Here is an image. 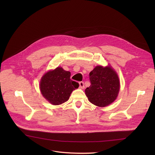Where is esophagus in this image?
<instances>
[{
	"mask_svg": "<svg viewBox=\"0 0 155 155\" xmlns=\"http://www.w3.org/2000/svg\"><path fill=\"white\" fill-rule=\"evenodd\" d=\"M79 85H80V88H84L85 86H84V83L83 82H80Z\"/></svg>",
	"mask_w": 155,
	"mask_h": 155,
	"instance_id": "esophagus-1",
	"label": "esophagus"
}]
</instances>
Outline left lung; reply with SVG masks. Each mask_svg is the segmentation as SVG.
I'll list each match as a JSON object with an SVG mask.
<instances>
[{
    "instance_id": "obj_1",
    "label": "left lung",
    "mask_w": 155,
    "mask_h": 155,
    "mask_svg": "<svg viewBox=\"0 0 155 155\" xmlns=\"http://www.w3.org/2000/svg\"><path fill=\"white\" fill-rule=\"evenodd\" d=\"M91 85L85 89L88 101L98 107H105L118 95L120 82L116 71L111 67L97 66L89 73Z\"/></svg>"
}]
</instances>
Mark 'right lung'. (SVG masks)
Returning a JSON list of instances; mask_svg holds the SVG:
<instances>
[{"label":"right lung","instance_id":"1","mask_svg":"<svg viewBox=\"0 0 155 155\" xmlns=\"http://www.w3.org/2000/svg\"><path fill=\"white\" fill-rule=\"evenodd\" d=\"M70 71L57 67L46 72L41 79L39 88L45 98L53 105H60L67 102L78 83L70 79Z\"/></svg>","mask_w":155,"mask_h":155}]
</instances>
